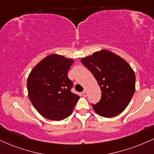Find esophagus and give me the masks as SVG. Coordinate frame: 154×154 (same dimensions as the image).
<instances>
[{
  "label": "esophagus",
  "instance_id": "esophagus-1",
  "mask_svg": "<svg viewBox=\"0 0 154 154\" xmlns=\"http://www.w3.org/2000/svg\"><path fill=\"white\" fill-rule=\"evenodd\" d=\"M82 95H83V96H84V97L87 96V91H83V92H82Z\"/></svg>",
  "mask_w": 154,
  "mask_h": 154
}]
</instances>
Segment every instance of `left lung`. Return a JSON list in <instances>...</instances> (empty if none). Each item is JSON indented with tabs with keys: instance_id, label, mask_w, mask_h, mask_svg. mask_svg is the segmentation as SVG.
I'll return each instance as SVG.
<instances>
[{
	"instance_id": "1",
	"label": "left lung",
	"mask_w": 154,
	"mask_h": 154,
	"mask_svg": "<svg viewBox=\"0 0 154 154\" xmlns=\"http://www.w3.org/2000/svg\"><path fill=\"white\" fill-rule=\"evenodd\" d=\"M81 62L99 85L101 98L92 106L98 115L115 116L125 110L135 91V75L128 62L106 50L83 58Z\"/></svg>"
}]
</instances>
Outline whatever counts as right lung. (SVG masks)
Masks as SVG:
<instances>
[{
    "label": "right lung",
    "instance_id": "obj_1",
    "mask_svg": "<svg viewBox=\"0 0 154 154\" xmlns=\"http://www.w3.org/2000/svg\"><path fill=\"white\" fill-rule=\"evenodd\" d=\"M74 61L57 54L43 59L27 79L29 100L46 119L60 121L72 114L79 96L72 93L73 82L68 71Z\"/></svg>",
    "mask_w": 154,
    "mask_h": 154
}]
</instances>
